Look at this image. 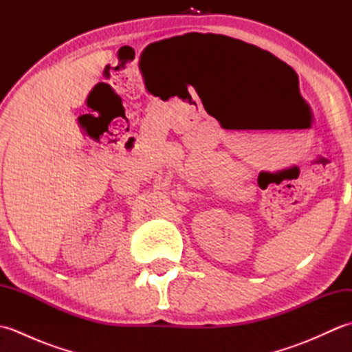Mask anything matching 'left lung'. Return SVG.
Wrapping results in <instances>:
<instances>
[{
    "label": "left lung",
    "instance_id": "left-lung-1",
    "mask_svg": "<svg viewBox=\"0 0 352 352\" xmlns=\"http://www.w3.org/2000/svg\"><path fill=\"white\" fill-rule=\"evenodd\" d=\"M227 41H228V42H231V43H236V48L242 50V51H245V52H248V54H266V56H272L271 52H267V51L260 50L258 47H256V45L245 43V42H242V41L233 39V37H227Z\"/></svg>",
    "mask_w": 352,
    "mask_h": 352
}]
</instances>
